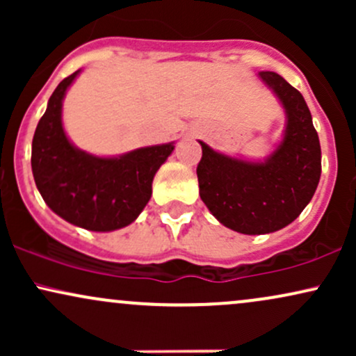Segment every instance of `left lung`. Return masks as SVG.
Returning a JSON list of instances; mask_svg holds the SVG:
<instances>
[{
	"mask_svg": "<svg viewBox=\"0 0 356 356\" xmlns=\"http://www.w3.org/2000/svg\"><path fill=\"white\" fill-rule=\"evenodd\" d=\"M259 79L283 105V138L264 161L216 152L199 140V195L222 226L241 234H268L291 224L312 201L321 175L320 138L300 92L275 72Z\"/></svg>",
	"mask_w": 356,
	"mask_h": 356,
	"instance_id": "8db88e82",
	"label": "left lung"
}]
</instances>
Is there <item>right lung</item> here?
<instances>
[{"mask_svg": "<svg viewBox=\"0 0 356 356\" xmlns=\"http://www.w3.org/2000/svg\"><path fill=\"white\" fill-rule=\"evenodd\" d=\"M79 73L61 80L48 100L31 144V170L43 201L61 219L88 231H115L144 211L154 175L172 154L174 142L117 157H97L73 145L65 134L61 107Z\"/></svg>", "mask_w": 356, "mask_h": 356, "instance_id": "obj_1", "label": "right lung"}]
</instances>
